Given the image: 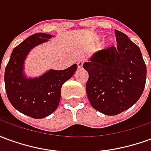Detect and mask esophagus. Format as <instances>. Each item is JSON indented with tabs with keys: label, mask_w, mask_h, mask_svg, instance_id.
I'll return each mask as SVG.
<instances>
[{
	"label": "esophagus",
	"mask_w": 151,
	"mask_h": 151,
	"mask_svg": "<svg viewBox=\"0 0 151 151\" xmlns=\"http://www.w3.org/2000/svg\"><path fill=\"white\" fill-rule=\"evenodd\" d=\"M83 63H84V60H79L78 61L77 65H78V69L82 68V66H83Z\"/></svg>",
	"instance_id": "esophagus-1"
}]
</instances>
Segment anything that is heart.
<instances>
[{
    "label": "heart",
    "mask_w": 151,
    "mask_h": 151,
    "mask_svg": "<svg viewBox=\"0 0 151 151\" xmlns=\"http://www.w3.org/2000/svg\"><path fill=\"white\" fill-rule=\"evenodd\" d=\"M97 40V42H99V41H100V37L97 38V40Z\"/></svg>",
    "instance_id": "b5f03b06"
}]
</instances>
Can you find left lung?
<instances>
[{"instance_id": "left-lung-1", "label": "left lung", "mask_w": 151, "mask_h": 151, "mask_svg": "<svg viewBox=\"0 0 151 151\" xmlns=\"http://www.w3.org/2000/svg\"><path fill=\"white\" fill-rule=\"evenodd\" d=\"M117 47L96 52L83 68L88 72L86 89L95 110L115 116L131 108L142 95L146 65L139 47L115 30Z\"/></svg>"}]
</instances>
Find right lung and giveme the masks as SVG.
Here are the masks:
<instances>
[{
    "instance_id": "right-lung-1",
    "label": "right lung",
    "mask_w": 151,
    "mask_h": 151,
    "mask_svg": "<svg viewBox=\"0 0 151 151\" xmlns=\"http://www.w3.org/2000/svg\"><path fill=\"white\" fill-rule=\"evenodd\" d=\"M52 35L37 33L15 47L5 71V91L15 109L28 116L40 119L56 111L60 99V90L75 73L74 64L64 70H50L38 78L27 79L22 73L23 63L29 51L46 42Z\"/></svg>"
}]
</instances>
